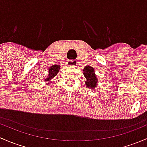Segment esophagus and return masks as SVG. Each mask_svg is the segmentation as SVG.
Listing matches in <instances>:
<instances>
[{
	"label": "esophagus",
	"mask_w": 147,
	"mask_h": 147,
	"mask_svg": "<svg viewBox=\"0 0 147 147\" xmlns=\"http://www.w3.org/2000/svg\"><path fill=\"white\" fill-rule=\"evenodd\" d=\"M78 64V62L77 61H69L67 62V65L69 66H76V65Z\"/></svg>",
	"instance_id": "34e87169"
}]
</instances>
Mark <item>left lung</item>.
<instances>
[{
  "label": "left lung",
  "mask_w": 147,
  "mask_h": 147,
  "mask_svg": "<svg viewBox=\"0 0 147 147\" xmlns=\"http://www.w3.org/2000/svg\"><path fill=\"white\" fill-rule=\"evenodd\" d=\"M84 75L86 77V83L87 87H90L91 88L96 87L98 78H96L95 74L94 69L90 66H86L84 69Z\"/></svg>",
  "instance_id": "left-lung-1"
}]
</instances>
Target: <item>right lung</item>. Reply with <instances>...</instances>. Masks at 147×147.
<instances>
[{
    "label": "right lung",
    "mask_w": 147,
    "mask_h": 147,
    "mask_svg": "<svg viewBox=\"0 0 147 147\" xmlns=\"http://www.w3.org/2000/svg\"><path fill=\"white\" fill-rule=\"evenodd\" d=\"M59 66L58 65H54L51 67L49 68V74H48V77L45 80V81H49V80L52 79L54 77H55L58 74L59 71Z\"/></svg>",
    "instance_id": "right-lung-1"
}]
</instances>
